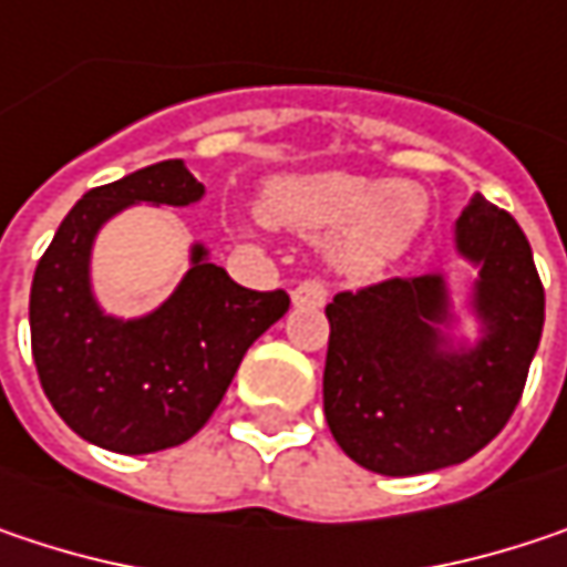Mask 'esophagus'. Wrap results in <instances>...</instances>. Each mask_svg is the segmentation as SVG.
<instances>
[{
  "label": "esophagus",
  "instance_id": "34e87169",
  "mask_svg": "<svg viewBox=\"0 0 567 567\" xmlns=\"http://www.w3.org/2000/svg\"><path fill=\"white\" fill-rule=\"evenodd\" d=\"M291 301H295V305L321 308V305L328 301V285L318 282V279H308V282L295 285V288H291Z\"/></svg>",
  "mask_w": 567,
  "mask_h": 567
}]
</instances>
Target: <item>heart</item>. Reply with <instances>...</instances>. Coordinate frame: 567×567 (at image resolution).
Segmentation results:
<instances>
[{"mask_svg":"<svg viewBox=\"0 0 567 567\" xmlns=\"http://www.w3.org/2000/svg\"><path fill=\"white\" fill-rule=\"evenodd\" d=\"M269 224L328 239V262L347 279H373L409 252L429 220V194L415 181H373L357 172L282 175L262 187Z\"/></svg>","mask_w":567,"mask_h":567,"instance_id":"1","label":"heart"}]
</instances>
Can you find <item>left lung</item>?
I'll use <instances>...</instances> for the list:
<instances>
[{
    "label": "left lung",
    "instance_id": "left-lung-1",
    "mask_svg": "<svg viewBox=\"0 0 567 567\" xmlns=\"http://www.w3.org/2000/svg\"><path fill=\"white\" fill-rule=\"evenodd\" d=\"M454 249L477 269L474 343L451 334L444 272L340 291L328 305L324 419L343 454L373 474L412 477L474 457L509 422L539 350L545 291L519 224L474 194Z\"/></svg>",
    "mask_w": 567,
    "mask_h": 567
}]
</instances>
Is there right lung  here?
I'll return each mask as SVG.
<instances>
[{
	"label": "right lung",
	"instance_id": "add662e5",
	"mask_svg": "<svg viewBox=\"0 0 567 567\" xmlns=\"http://www.w3.org/2000/svg\"><path fill=\"white\" fill-rule=\"evenodd\" d=\"M200 197L204 184L181 158L93 187L34 269L28 324L38 380L54 412L96 447L152 454L197 435L252 340L288 311L282 288L236 285L204 243L190 246V269L155 311H103L90 279L96 233L135 204L190 207Z\"/></svg>",
	"mask_w": 567,
	"mask_h": 567
}]
</instances>
